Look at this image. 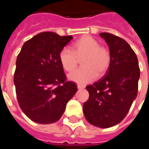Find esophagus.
Listing matches in <instances>:
<instances>
[{
	"instance_id": "esophagus-1",
	"label": "esophagus",
	"mask_w": 149,
	"mask_h": 149,
	"mask_svg": "<svg viewBox=\"0 0 149 149\" xmlns=\"http://www.w3.org/2000/svg\"><path fill=\"white\" fill-rule=\"evenodd\" d=\"M77 88L79 89H82L85 88V86H84V85H77Z\"/></svg>"
}]
</instances>
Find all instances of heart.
I'll return each mask as SVG.
<instances>
[{
	"label": "heart",
	"mask_w": 149,
	"mask_h": 149,
	"mask_svg": "<svg viewBox=\"0 0 149 149\" xmlns=\"http://www.w3.org/2000/svg\"><path fill=\"white\" fill-rule=\"evenodd\" d=\"M71 49L64 47L59 54V60L62 68L68 72L74 71L81 60L83 67L68 76L72 81L86 84L93 81L97 75L101 77L107 71L111 64L110 52L99 42L90 36H83L75 41Z\"/></svg>",
	"instance_id": "obj_1"
}]
</instances>
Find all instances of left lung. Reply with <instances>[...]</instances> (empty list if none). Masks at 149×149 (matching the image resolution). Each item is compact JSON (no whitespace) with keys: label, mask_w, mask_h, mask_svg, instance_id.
<instances>
[{"label":"left lung","mask_w":149,"mask_h":149,"mask_svg":"<svg viewBox=\"0 0 149 149\" xmlns=\"http://www.w3.org/2000/svg\"><path fill=\"white\" fill-rule=\"evenodd\" d=\"M111 54V64L99 81L86 86L89 99L83 113L92 125L107 128L125 118L138 93L140 67L136 53L124 39L107 32L100 33Z\"/></svg>","instance_id":"obj_1"}]
</instances>
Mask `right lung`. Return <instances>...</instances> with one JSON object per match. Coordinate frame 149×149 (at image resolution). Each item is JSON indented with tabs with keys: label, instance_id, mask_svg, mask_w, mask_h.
<instances>
[{
	"label": "right lung",
	"instance_id": "add662e5",
	"mask_svg": "<svg viewBox=\"0 0 149 149\" xmlns=\"http://www.w3.org/2000/svg\"><path fill=\"white\" fill-rule=\"evenodd\" d=\"M72 38L42 32L27 40L17 57L13 77L17 99L32 121L48 124L58 121L68 102L77 91L67 81L59 60L60 51Z\"/></svg>",
	"mask_w": 149,
	"mask_h": 149
}]
</instances>
